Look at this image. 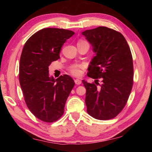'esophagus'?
Here are the masks:
<instances>
[{"label":"esophagus","mask_w":152,"mask_h":152,"mask_svg":"<svg viewBox=\"0 0 152 152\" xmlns=\"http://www.w3.org/2000/svg\"><path fill=\"white\" fill-rule=\"evenodd\" d=\"M74 82H75V83L77 84V85H80V84L82 83L81 80L80 79H75L74 80Z\"/></svg>","instance_id":"1"}]
</instances>
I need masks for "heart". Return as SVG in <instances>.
<instances>
[{"instance_id":"obj_1","label":"heart","mask_w":152,"mask_h":152,"mask_svg":"<svg viewBox=\"0 0 152 152\" xmlns=\"http://www.w3.org/2000/svg\"><path fill=\"white\" fill-rule=\"evenodd\" d=\"M84 42V41H80L79 42ZM82 68H83V65H82V64H76V65H74L70 69V72L73 75L78 76L82 74Z\"/></svg>"}]
</instances>
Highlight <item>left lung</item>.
Wrapping results in <instances>:
<instances>
[{"label":"left lung","mask_w":152,"mask_h":152,"mask_svg":"<svg viewBox=\"0 0 152 152\" xmlns=\"http://www.w3.org/2000/svg\"><path fill=\"white\" fill-rule=\"evenodd\" d=\"M91 43L96 56L92 59L87 75L99 82L88 83L85 103L88 114L99 120L117 116L125 106L133 86V66L130 48L123 35L106 27H99L82 33Z\"/></svg>","instance_id":"left-lung-1"}]
</instances>
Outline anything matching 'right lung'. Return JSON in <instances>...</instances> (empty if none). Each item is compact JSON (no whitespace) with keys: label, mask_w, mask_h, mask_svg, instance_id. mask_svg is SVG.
Segmentation results:
<instances>
[{"label":"right lung","mask_w":152,"mask_h":152,"mask_svg":"<svg viewBox=\"0 0 152 152\" xmlns=\"http://www.w3.org/2000/svg\"><path fill=\"white\" fill-rule=\"evenodd\" d=\"M74 34L70 30L45 28L34 33L23 49L20 85L28 109L44 122H54L61 117L75 84L66 74L56 79L49 74V66L60 58L61 48Z\"/></svg>","instance_id":"1"}]
</instances>
